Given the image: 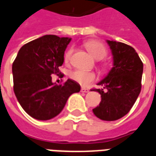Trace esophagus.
<instances>
[{
    "instance_id": "34e87169",
    "label": "esophagus",
    "mask_w": 156,
    "mask_h": 156,
    "mask_svg": "<svg viewBox=\"0 0 156 156\" xmlns=\"http://www.w3.org/2000/svg\"><path fill=\"white\" fill-rule=\"evenodd\" d=\"M81 92L82 93H88V92H89V89H88V88H82Z\"/></svg>"
}]
</instances>
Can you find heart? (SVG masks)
Segmentation results:
<instances>
[{"instance_id":"1","label":"heart","mask_w":156,"mask_h":156,"mask_svg":"<svg viewBox=\"0 0 156 156\" xmlns=\"http://www.w3.org/2000/svg\"><path fill=\"white\" fill-rule=\"evenodd\" d=\"M85 48L88 50V52L97 60H101L105 58L108 54L107 48L102 42L98 41H87L84 44ZM73 51V48H68L64 53V62L66 63H68L71 58L72 53ZM69 78L72 80H73L76 83H78L83 86H87L92 82H94L96 79V74L94 72H87L76 69L73 71L70 72Z\"/></svg>"}]
</instances>
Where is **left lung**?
I'll return each instance as SVG.
<instances>
[{
	"instance_id": "8db88e82",
	"label": "left lung",
	"mask_w": 156,
	"mask_h": 156,
	"mask_svg": "<svg viewBox=\"0 0 156 156\" xmlns=\"http://www.w3.org/2000/svg\"><path fill=\"white\" fill-rule=\"evenodd\" d=\"M114 56V67L94 88L101 94V102L93 112L102 120L114 121L129 112L141 90L143 62L134 48L115 41H107Z\"/></svg>"
}]
</instances>
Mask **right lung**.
Wrapping results in <instances>:
<instances>
[{
	"label": "right lung",
	"mask_w": 156,
	"mask_h": 156,
	"mask_svg": "<svg viewBox=\"0 0 156 156\" xmlns=\"http://www.w3.org/2000/svg\"><path fill=\"white\" fill-rule=\"evenodd\" d=\"M71 38L46 35L19 50L12 64L13 89L19 104L31 117L48 120L59 115L69 96L80 91L72 79L62 84L51 82V74L61 75L59 67Z\"/></svg>",
	"instance_id": "add662e5"
}]
</instances>
